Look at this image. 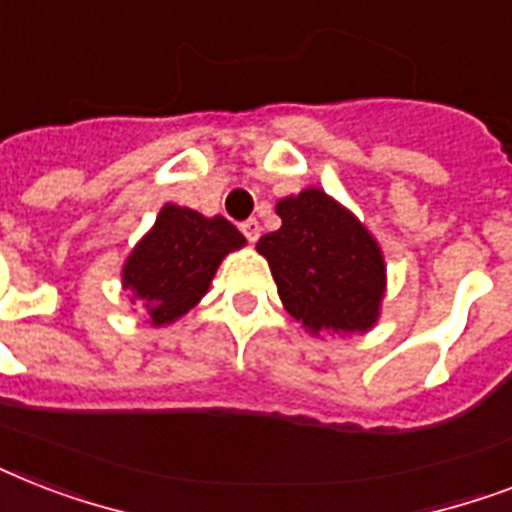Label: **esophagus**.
Returning a JSON list of instances; mask_svg holds the SVG:
<instances>
[{
    "instance_id": "esophagus-1",
    "label": "esophagus",
    "mask_w": 512,
    "mask_h": 512,
    "mask_svg": "<svg viewBox=\"0 0 512 512\" xmlns=\"http://www.w3.org/2000/svg\"><path fill=\"white\" fill-rule=\"evenodd\" d=\"M239 228H241V233L247 236V241H252V244H255V241L260 239V223H257L255 217H249V220H244V223H241Z\"/></svg>"
}]
</instances>
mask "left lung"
Segmentation results:
<instances>
[{"label":"left lung","mask_w":512,"mask_h":512,"mask_svg":"<svg viewBox=\"0 0 512 512\" xmlns=\"http://www.w3.org/2000/svg\"><path fill=\"white\" fill-rule=\"evenodd\" d=\"M281 228L257 241L284 308L313 335L366 332L385 292L377 241L319 188L279 201Z\"/></svg>","instance_id":"obj_1"}]
</instances>
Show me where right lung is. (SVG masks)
I'll return each mask as SVG.
<instances>
[{"label":"right lung","mask_w":512,"mask_h":512,"mask_svg":"<svg viewBox=\"0 0 512 512\" xmlns=\"http://www.w3.org/2000/svg\"><path fill=\"white\" fill-rule=\"evenodd\" d=\"M239 247L244 236L225 217L167 204L124 265V289H132L146 303L151 324L162 327L199 303L220 260Z\"/></svg>","instance_id":"add662e5"}]
</instances>
